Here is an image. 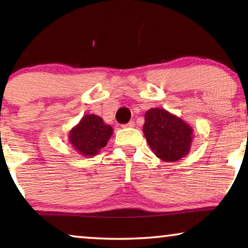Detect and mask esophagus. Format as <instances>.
Listing matches in <instances>:
<instances>
[{
    "instance_id": "obj_1",
    "label": "esophagus",
    "mask_w": 248,
    "mask_h": 248,
    "mask_svg": "<svg viewBox=\"0 0 248 248\" xmlns=\"http://www.w3.org/2000/svg\"><path fill=\"white\" fill-rule=\"evenodd\" d=\"M124 127H125V128H132V127H135V121H134V120H130L128 124H124Z\"/></svg>"
}]
</instances>
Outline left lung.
<instances>
[{
  "label": "left lung",
  "instance_id": "1",
  "mask_svg": "<svg viewBox=\"0 0 248 248\" xmlns=\"http://www.w3.org/2000/svg\"><path fill=\"white\" fill-rule=\"evenodd\" d=\"M142 130L149 147L165 162L179 160L190 151L192 129L164 109L148 110Z\"/></svg>",
  "mask_w": 248,
  "mask_h": 248
}]
</instances>
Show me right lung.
<instances>
[{"label":"right lung","mask_w":248,"mask_h":248,"mask_svg":"<svg viewBox=\"0 0 248 248\" xmlns=\"http://www.w3.org/2000/svg\"><path fill=\"white\" fill-rule=\"evenodd\" d=\"M111 135V125H107L95 114H86L69 132V141L82 155L93 156L106 147Z\"/></svg>","instance_id":"obj_1"}]
</instances>
